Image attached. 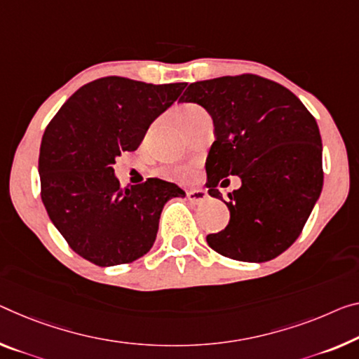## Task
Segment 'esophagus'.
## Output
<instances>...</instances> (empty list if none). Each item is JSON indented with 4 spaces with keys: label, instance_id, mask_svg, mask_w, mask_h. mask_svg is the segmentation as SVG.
Returning a JSON list of instances; mask_svg holds the SVG:
<instances>
[{
    "label": "esophagus",
    "instance_id": "obj_1",
    "mask_svg": "<svg viewBox=\"0 0 359 359\" xmlns=\"http://www.w3.org/2000/svg\"><path fill=\"white\" fill-rule=\"evenodd\" d=\"M186 197H187V201L192 203H202L207 201L208 194H207V191H203V189H191L186 192Z\"/></svg>",
    "mask_w": 359,
    "mask_h": 359
}]
</instances>
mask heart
Instances as JSON below:
<instances>
[{
    "label": "heart",
    "instance_id": "obj_1",
    "mask_svg": "<svg viewBox=\"0 0 359 359\" xmlns=\"http://www.w3.org/2000/svg\"><path fill=\"white\" fill-rule=\"evenodd\" d=\"M207 110L203 109L202 106H198V104H183L178 109V120L181 125H186L192 122V120H196L197 117H201V115H205ZM173 175L176 176V178H189V176H192V167H178L173 170Z\"/></svg>",
    "mask_w": 359,
    "mask_h": 359
}]
</instances>
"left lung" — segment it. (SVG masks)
Returning <instances> with one entry per match:
<instances>
[{
    "instance_id": "1",
    "label": "left lung",
    "mask_w": 359,
    "mask_h": 359,
    "mask_svg": "<svg viewBox=\"0 0 359 359\" xmlns=\"http://www.w3.org/2000/svg\"><path fill=\"white\" fill-rule=\"evenodd\" d=\"M212 115L215 141L205 162L208 194L239 175L229 223L207 242L237 262L273 260L297 241L323 189V144L316 120L287 88L242 74L191 83L180 99Z\"/></svg>"
}]
</instances>
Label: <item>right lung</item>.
<instances>
[{"mask_svg": "<svg viewBox=\"0 0 359 359\" xmlns=\"http://www.w3.org/2000/svg\"><path fill=\"white\" fill-rule=\"evenodd\" d=\"M184 88L102 76L76 90L46 126L38 158L41 201L85 260L97 266L137 260L154 245L165 202L184 197L158 178L120 187L112 167L122 152L136 151Z\"/></svg>", "mask_w": 359, "mask_h": 359, "instance_id": "obj_1", "label": "right lung"}]
</instances>
